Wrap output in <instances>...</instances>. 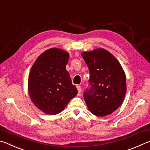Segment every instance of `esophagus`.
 <instances>
[{
  "instance_id": "esophagus-1",
  "label": "esophagus",
  "mask_w": 150,
  "mask_h": 150,
  "mask_svg": "<svg viewBox=\"0 0 150 150\" xmlns=\"http://www.w3.org/2000/svg\"><path fill=\"white\" fill-rule=\"evenodd\" d=\"M77 90H78V93H81V90H82V88H81V86L77 85Z\"/></svg>"
}]
</instances>
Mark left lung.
<instances>
[{"instance_id":"8db88e82","label":"left lung","mask_w":150,"mask_h":150,"mask_svg":"<svg viewBox=\"0 0 150 150\" xmlns=\"http://www.w3.org/2000/svg\"><path fill=\"white\" fill-rule=\"evenodd\" d=\"M90 72L89 88L84 93L88 110L105 116L122 103L126 93V75L120 63L107 50L98 48L81 54Z\"/></svg>"}]
</instances>
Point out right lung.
<instances>
[{
    "instance_id": "obj_1",
    "label": "right lung",
    "mask_w": 150,
    "mask_h": 150,
    "mask_svg": "<svg viewBox=\"0 0 150 150\" xmlns=\"http://www.w3.org/2000/svg\"><path fill=\"white\" fill-rule=\"evenodd\" d=\"M69 54L58 48L45 51L35 60L28 77V93L33 103L47 115L64 110L77 89L65 69Z\"/></svg>"
}]
</instances>
